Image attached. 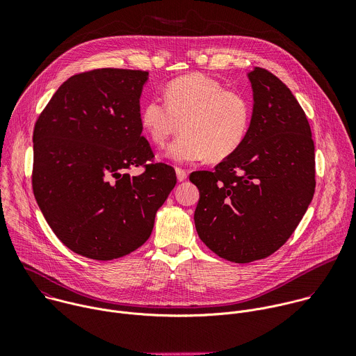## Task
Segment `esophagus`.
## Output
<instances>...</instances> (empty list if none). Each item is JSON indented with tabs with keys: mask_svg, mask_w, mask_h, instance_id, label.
Wrapping results in <instances>:
<instances>
[{
	"mask_svg": "<svg viewBox=\"0 0 356 356\" xmlns=\"http://www.w3.org/2000/svg\"><path fill=\"white\" fill-rule=\"evenodd\" d=\"M176 175H177L179 181H184L187 179V172L181 168H176Z\"/></svg>",
	"mask_w": 356,
	"mask_h": 356,
	"instance_id": "obj_1",
	"label": "esophagus"
}]
</instances>
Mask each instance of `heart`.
<instances>
[{"label":"heart","mask_w":356,"mask_h":356,"mask_svg":"<svg viewBox=\"0 0 356 356\" xmlns=\"http://www.w3.org/2000/svg\"><path fill=\"white\" fill-rule=\"evenodd\" d=\"M165 99L154 97L140 110V124L149 139L163 146L181 125L166 156L177 163L229 156L246 136L250 106L238 91L225 90L216 79L191 73L172 80Z\"/></svg>","instance_id":"1"}]
</instances>
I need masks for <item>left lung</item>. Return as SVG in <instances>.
<instances>
[{
	"instance_id": "obj_1",
	"label": "left lung",
	"mask_w": 356,
	"mask_h": 356,
	"mask_svg": "<svg viewBox=\"0 0 356 356\" xmlns=\"http://www.w3.org/2000/svg\"><path fill=\"white\" fill-rule=\"evenodd\" d=\"M248 77L253 111L245 139L213 172L190 175L200 191L194 211L200 239L235 264L276 252L316 190L314 142L298 101L266 69L255 67Z\"/></svg>"
}]
</instances>
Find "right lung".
<instances>
[{
  "mask_svg": "<svg viewBox=\"0 0 356 356\" xmlns=\"http://www.w3.org/2000/svg\"><path fill=\"white\" fill-rule=\"evenodd\" d=\"M149 73L95 69L67 79L33 129L32 188L56 236L73 252L111 261L138 249L176 186L142 136L139 98ZM140 165L144 172L131 177Z\"/></svg>",
  "mask_w": 356,
  "mask_h": 356,
  "instance_id": "right-lung-1",
  "label": "right lung"
}]
</instances>
